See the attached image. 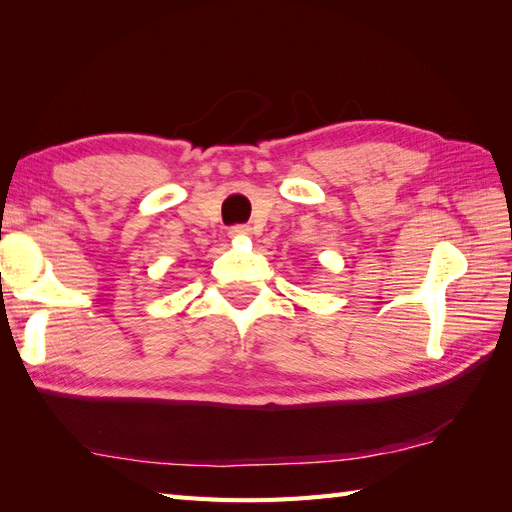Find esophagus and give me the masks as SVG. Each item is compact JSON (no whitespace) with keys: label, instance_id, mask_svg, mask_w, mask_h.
<instances>
[{"label":"esophagus","instance_id":"esophagus-1","mask_svg":"<svg viewBox=\"0 0 512 512\" xmlns=\"http://www.w3.org/2000/svg\"><path fill=\"white\" fill-rule=\"evenodd\" d=\"M248 233H250V228L246 224H235V226L228 228V235H231V237H244Z\"/></svg>","mask_w":512,"mask_h":512}]
</instances>
